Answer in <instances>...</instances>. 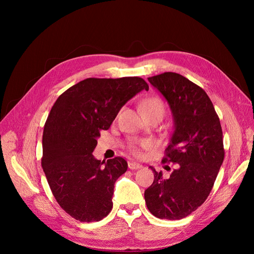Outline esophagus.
Here are the masks:
<instances>
[{"label": "esophagus", "instance_id": "34e87169", "mask_svg": "<svg viewBox=\"0 0 254 254\" xmlns=\"http://www.w3.org/2000/svg\"><path fill=\"white\" fill-rule=\"evenodd\" d=\"M128 167L130 170H139V168H142V165L135 162H128Z\"/></svg>", "mask_w": 254, "mask_h": 254}]
</instances>
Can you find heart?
<instances>
[{
	"instance_id": "heart-1",
	"label": "heart",
	"mask_w": 254,
	"mask_h": 254,
	"mask_svg": "<svg viewBox=\"0 0 254 254\" xmlns=\"http://www.w3.org/2000/svg\"><path fill=\"white\" fill-rule=\"evenodd\" d=\"M142 111L145 114L150 113H161L164 114L165 107L164 103L159 97H149L142 103L141 105ZM153 146V141L149 139H144L139 141H133L128 145V151L134 157H142L143 156V149H148Z\"/></svg>"
}]
</instances>
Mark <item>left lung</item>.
Returning <instances> with one entry per match:
<instances>
[{"label":"left lung","instance_id":"left-lung-1","mask_svg":"<svg viewBox=\"0 0 254 254\" xmlns=\"http://www.w3.org/2000/svg\"><path fill=\"white\" fill-rule=\"evenodd\" d=\"M148 81L172 109L175 130L162 163H175L168 178L151 167L155 179L145 190V202L158 218L189 216L210 195L225 158L218 115L205 91L184 76L165 72Z\"/></svg>","mask_w":254,"mask_h":254}]
</instances>
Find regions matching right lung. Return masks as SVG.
Returning a JSON list of instances; mask_svg holds the SVG:
<instances>
[{
	"mask_svg": "<svg viewBox=\"0 0 254 254\" xmlns=\"http://www.w3.org/2000/svg\"><path fill=\"white\" fill-rule=\"evenodd\" d=\"M143 78H87L61 94L44 124L41 165L56 201L81 222L99 221L112 210L114 183L127 171L121 157L96 160L101 130L142 90Z\"/></svg>",
	"mask_w": 254,
	"mask_h": 254,
	"instance_id": "right-lung-1",
	"label": "right lung"
}]
</instances>
